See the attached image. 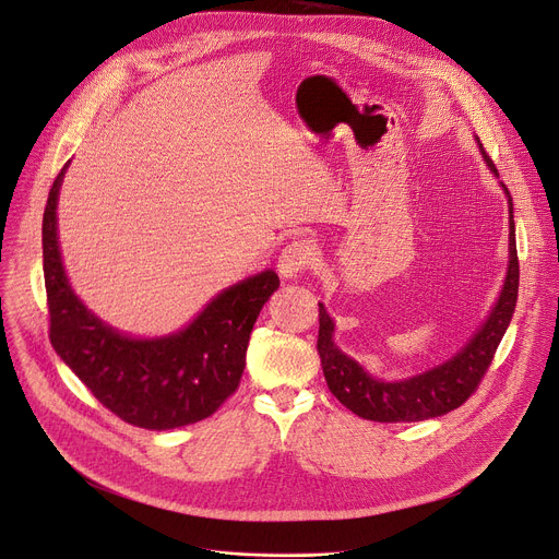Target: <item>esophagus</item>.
I'll use <instances>...</instances> for the list:
<instances>
[{
  "instance_id": "1",
  "label": "esophagus",
  "mask_w": 559,
  "mask_h": 559,
  "mask_svg": "<svg viewBox=\"0 0 559 559\" xmlns=\"http://www.w3.org/2000/svg\"><path fill=\"white\" fill-rule=\"evenodd\" d=\"M311 261H313L311 246L307 241H294L281 252L276 267L283 278H296L311 265Z\"/></svg>"
}]
</instances>
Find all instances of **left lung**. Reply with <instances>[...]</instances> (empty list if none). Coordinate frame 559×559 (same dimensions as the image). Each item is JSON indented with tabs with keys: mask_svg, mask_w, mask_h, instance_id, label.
I'll list each match as a JSON object with an SVG mask.
<instances>
[{
	"mask_svg": "<svg viewBox=\"0 0 559 559\" xmlns=\"http://www.w3.org/2000/svg\"><path fill=\"white\" fill-rule=\"evenodd\" d=\"M491 173L498 175L485 145L477 139ZM504 188V186H502ZM507 197L509 190L504 188ZM509 267L504 287L496 307L491 309L485 325L473 334V338L447 362L407 378V380H378L369 376L362 365L343 354L334 345V321L323 302H318V356H321L323 373L330 391L356 416L373 423H418L444 416L464 405L473 391L485 378L496 349L511 323L518 287H520V263L515 248V223H513V199L509 197Z\"/></svg>",
	"mask_w": 559,
	"mask_h": 559,
	"instance_id": "obj_1",
	"label": "left lung"
}]
</instances>
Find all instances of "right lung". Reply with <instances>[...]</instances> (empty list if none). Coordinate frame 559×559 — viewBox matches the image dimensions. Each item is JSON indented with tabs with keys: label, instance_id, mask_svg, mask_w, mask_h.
Returning <instances> with one entry per match:
<instances>
[{
	"label": "right lung",
	"instance_id": "obj_1",
	"mask_svg": "<svg viewBox=\"0 0 559 559\" xmlns=\"http://www.w3.org/2000/svg\"><path fill=\"white\" fill-rule=\"evenodd\" d=\"M57 175L44 210V281L50 343L97 401L123 423L166 431L210 418L238 389L252 328L278 289L265 270L223 289L194 321L164 338L123 336L82 302L63 272L57 241Z\"/></svg>",
	"mask_w": 559,
	"mask_h": 559
}]
</instances>
